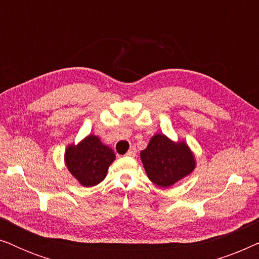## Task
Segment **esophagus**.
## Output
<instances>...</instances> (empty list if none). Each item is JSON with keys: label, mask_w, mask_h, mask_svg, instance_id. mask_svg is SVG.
<instances>
[{"label": "esophagus", "mask_w": 259, "mask_h": 259, "mask_svg": "<svg viewBox=\"0 0 259 259\" xmlns=\"http://www.w3.org/2000/svg\"><path fill=\"white\" fill-rule=\"evenodd\" d=\"M136 154H137L136 147H132V148H131V150L126 153V155H128V157H136Z\"/></svg>", "instance_id": "esophagus-1"}]
</instances>
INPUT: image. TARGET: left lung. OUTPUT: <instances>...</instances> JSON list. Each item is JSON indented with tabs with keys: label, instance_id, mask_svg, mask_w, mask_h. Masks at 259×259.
<instances>
[{
	"label": "left lung",
	"instance_id": "1",
	"mask_svg": "<svg viewBox=\"0 0 259 259\" xmlns=\"http://www.w3.org/2000/svg\"><path fill=\"white\" fill-rule=\"evenodd\" d=\"M140 159L150 180L159 187H169L196 168V158L185 141H173L165 134H154Z\"/></svg>",
	"mask_w": 259,
	"mask_h": 259
}]
</instances>
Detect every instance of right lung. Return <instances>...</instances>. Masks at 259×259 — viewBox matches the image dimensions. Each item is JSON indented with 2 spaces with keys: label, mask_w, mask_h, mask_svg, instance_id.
<instances>
[{
  "label": "right lung",
  "mask_w": 259,
  "mask_h": 259,
  "mask_svg": "<svg viewBox=\"0 0 259 259\" xmlns=\"http://www.w3.org/2000/svg\"><path fill=\"white\" fill-rule=\"evenodd\" d=\"M115 154L99 137L90 134L77 145H69L65 152V164L72 176L84 187L98 185L106 178Z\"/></svg>",
  "instance_id": "obj_1"
}]
</instances>
